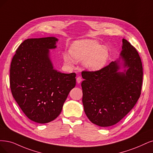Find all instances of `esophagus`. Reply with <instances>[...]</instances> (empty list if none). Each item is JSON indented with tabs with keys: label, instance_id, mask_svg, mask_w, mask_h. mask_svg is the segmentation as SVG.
I'll list each match as a JSON object with an SVG mask.
<instances>
[{
	"label": "esophagus",
	"instance_id": "obj_1",
	"mask_svg": "<svg viewBox=\"0 0 153 153\" xmlns=\"http://www.w3.org/2000/svg\"><path fill=\"white\" fill-rule=\"evenodd\" d=\"M76 81H77V82L78 84H79V83H81V82L82 81V78H81L80 76H79V77H77L76 78Z\"/></svg>",
	"mask_w": 153,
	"mask_h": 153
}]
</instances>
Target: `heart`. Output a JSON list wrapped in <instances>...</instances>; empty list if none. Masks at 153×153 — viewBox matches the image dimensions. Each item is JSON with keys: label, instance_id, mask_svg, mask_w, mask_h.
I'll return each mask as SVG.
<instances>
[{"label": "heart", "instance_id": "1", "mask_svg": "<svg viewBox=\"0 0 153 153\" xmlns=\"http://www.w3.org/2000/svg\"><path fill=\"white\" fill-rule=\"evenodd\" d=\"M70 55L64 54L66 64L74 61L82 62V66L91 71H99L105 66L110 52L106 46L101 45L94 39H82L74 42L69 49Z\"/></svg>", "mask_w": 153, "mask_h": 153}]
</instances>
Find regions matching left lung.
<instances>
[{
    "label": "left lung",
    "instance_id": "obj_1",
    "mask_svg": "<svg viewBox=\"0 0 153 153\" xmlns=\"http://www.w3.org/2000/svg\"><path fill=\"white\" fill-rule=\"evenodd\" d=\"M137 51L122 39L119 59L95 72H82V104L89 120L100 127L120 122L136 104L143 83Z\"/></svg>",
    "mask_w": 153,
    "mask_h": 153
}]
</instances>
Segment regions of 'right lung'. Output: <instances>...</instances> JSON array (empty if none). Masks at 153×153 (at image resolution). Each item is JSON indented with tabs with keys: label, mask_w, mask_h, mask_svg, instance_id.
Returning a JSON list of instances; mask_svg holds the SVG:
<instances>
[{
	"label": "right lung",
	"mask_w": 153,
	"mask_h": 153,
	"mask_svg": "<svg viewBox=\"0 0 153 153\" xmlns=\"http://www.w3.org/2000/svg\"><path fill=\"white\" fill-rule=\"evenodd\" d=\"M55 37L27 39L17 49L10 69L11 92L26 117L46 123L62 111L71 90L76 86L75 73L54 69L50 50L56 48Z\"/></svg>",
	"instance_id": "obj_1"
}]
</instances>
